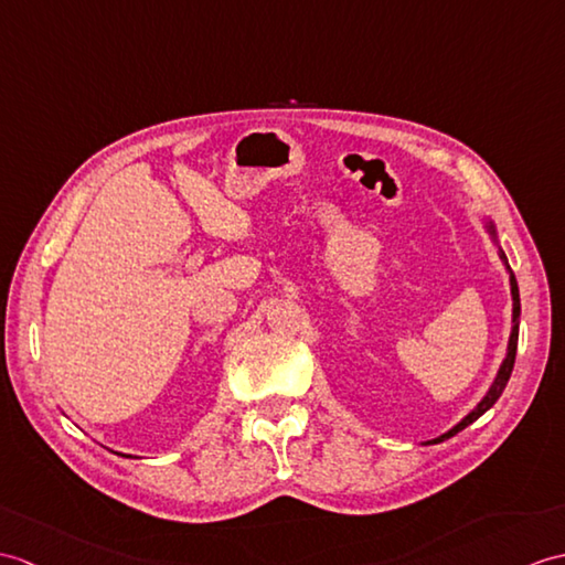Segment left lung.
Wrapping results in <instances>:
<instances>
[{
	"mask_svg": "<svg viewBox=\"0 0 565 565\" xmlns=\"http://www.w3.org/2000/svg\"><path fill=\"white\" fill-rule=\"evenodd\" d=\"M487 231L493 235V241L498 243V235H495L493 221H487ZM498 255H501V259L505 262V269L510 271V267H508V259H505V253L501 250V247H498ZM510 294H513V332H510V339H508V353H505V359H503V363H501V369H498V373H495L493 385L489 387L487 397H483V399L475 406V409H471V412L462 418L460 424L452 426L448 433H443V436L428 440V445L448 440V438H452V436H455V433H460V430H462V428H467L469 424H475L477 418H479L481 414H487V412L491 409V406L498 402V397L503 395V390H505L508 380H510V373H513V365H515V351H518V327H520V291H518V281H515V274H513V271H510Z\"/></svg>",
	"mask_w": 565,
	"mask_h": 565,
	"instance_id": "8db88e82",
	"label": "left lung"
}]
</instances>
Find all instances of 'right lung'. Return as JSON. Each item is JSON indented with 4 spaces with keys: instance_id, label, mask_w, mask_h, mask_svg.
<instances>
[{
    "instance_id": "1",
    "label": "right lung",
    "mask_w": 565,
    "mask_h": 565,
    "mask_svg": "<svg viewBox=\"0 0 565 565\" xmlns=\"http://www.w3.org/2000/svg\"><path fill=\"white\" fill-rule=\"evenodd\" d=\"M122 457H125V455H122Z\"/></svg>"
}]
</instances>
